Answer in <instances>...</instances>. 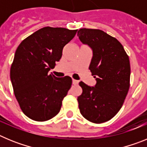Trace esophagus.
Segmentation results:
<instances>
[{
    "label": "esophagus",
    "mask_w": 147,
    "mask_h": 147,
    "mask_svg": "<svg viewBox=\"0 0 147 147\" xmlns=\"http://www.w3.org/2000/svg\"><path fill=\"white\" fill-rule=\"evenodd\" d=\"M72 82H73V85H78V84H79V81L76 80H74V79H73L72 80Z\"/></svg>",
    "instance_id": "obj_1"
}]
</instances>
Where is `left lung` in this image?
<instances>
[{"label":"left lung","instance_id":"1","mask_svg":"<svg viewBox=\"0 0 147 147\" xmlns=\"http://www.w3.org/2000/svg\"><path fill=\"white\" fill-rule=\"evenodd\" d=\"M77 36L93 51L89 69L96 84L80 85L82 93L78 96L82 116L90 121L101 124L113 118L127 96L129 88V57L117 39L99 29L81 28Z\"/></svg>","mask_w":147,"mask_h":147}]
</instances>
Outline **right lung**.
<instances>
[{"mask_svg": "<svg viewBox=\"0 0 147 147\" xmlns=\"http://www.w3.org/2000/svg\"><path fill=\"white\" fill-rule=\"evenodd\" d=\"M77 30L44 27L23 40L10 70L11 85L23 113L37 121L52 119L72 85L70 76L49 74L59 62L65 45Z\"/></svg>", "mask_w": 147, "mask_h": 147, "instance_id": "right-lung-1", "label": "right lung"}]
</instances>
